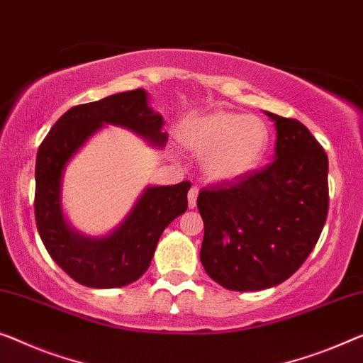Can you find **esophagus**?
I'll return each mask as SVG.
<instances>
[{
	"label": "esophagus",
	"instance_id": "1",
	"mask_svg": "<svg viewBox=\"0 0 363 363\" xmlns=\"http://www.w3.org/2000/svg\"><path fill=\"white\" fill-rule=\"evenodd\" d=\"M197 197H199V189L197 187H191V191H189V208H194L197 203Z\"/></svg>",
	"mask_w": 363,
	"mask_h": 363
}]
</instances>
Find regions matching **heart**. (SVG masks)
Listing matches in <instances>:
<instances>
[{"instance_id":"obj_1","label":"heart","mask_w":363,"mask_h":363,"mask_svg":"<svg viewBox=\"0 0 363 363\" xmlns=\"http://www.w3.org/2000/svg\"><path fill=\"white\" fill-rule=\"evenodd\" d=\"M181 142L191 153L202 156L200 169L208 181L233 182L262 163L269 128L254 116L218 111L187 122Z\"/></svg>"}]
</instances>
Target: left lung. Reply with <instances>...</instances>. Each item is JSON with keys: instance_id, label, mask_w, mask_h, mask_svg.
<instances>
[{"instance_id": "1", "label": "left lung", "mask_w": 363, "mask_h": 363, "mask_svg": "<svg viewBox=\"0 0 363 363\" xmlns=\"http://www.w3.org/2000/svg\"><path fill=\"white\" fill-rule=\"evenodd\" d=\"M275 122L272 163L199 192L200 261L216 284L256 291L282 284L316 246L329 207L328 155L301 122Z\"/></svg>"}]
</instances>
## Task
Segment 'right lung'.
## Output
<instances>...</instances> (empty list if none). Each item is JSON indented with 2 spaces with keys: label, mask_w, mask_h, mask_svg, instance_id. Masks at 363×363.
<instances>
[{
  "label": "right lung",
  "mask_w": 363,
  "mask_h": 363,
  "mask_svg": "<svg viewBox=\"0 0 363 363\" xmlns=\"http://www.w3.org/2000/svg\"><path fill=\"white\" fill-rule=\"evenodd\" d=\"M104 123L133 130L155 147H163V117L148 107L143 89L107 96L74 106L55 122L37 151L35 223L53 261L78 284L91 289H116L147 272L160 236L187 210L191 182L147 187L116 231L88 238L69 228L62 213V176L73 155Z\"/></svg>",
  "instance_id": "right-lung-1"
}]
</instances>
